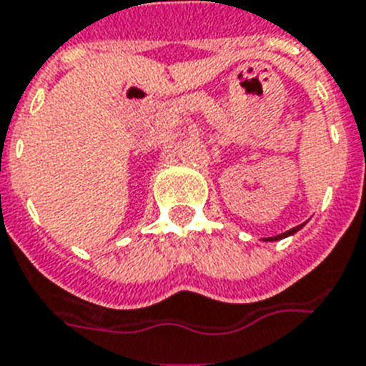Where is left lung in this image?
<instances>
[{
  "label": "left lung",
  "instance_id": "1",
  "mask_svg": "<svg viewBox=\"0 0 366 366\" xmlns=\"http://www.w3.org/2000/svg\"><path fill=\"white\" fill-rule=\"evenodd\" d=\"M299 228H303V224H299V226H295V228H292V230L285 232V234H280V235H274V237H265V239H264V241H279V239H282V237H288V235L295 234V232H297V230H299Z\"/></svg>",
  "mask_w": 366,
  "mask_h": 366
}]
</instances>
